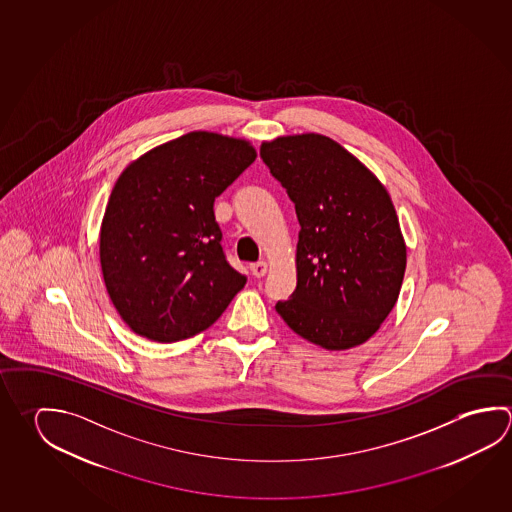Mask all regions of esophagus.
Segmentation results:
<instances>
[{"label": "esophagus", "mask_w": 512, "mask_h": 512, "mask_svg": "<svg viewBox=\"0 0 512 512\" xmlns=\"http://www.w3.org/2000/svg\"><path fill=\"white\" fill-rule=\"evenodd\" d=\"M250 271H252L253 277H264L266 271H268V264L266 262H253L252 266H250Z\"/></svg>", "instance_id": "obj_1"}]
</instances>
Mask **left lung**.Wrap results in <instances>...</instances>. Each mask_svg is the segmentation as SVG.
I'll use <instances>...</instances> for the list:
<instances>
[{
    "label": "left lung",
    "instance_id": "1",
    "mask_svg": "<svg viewBox=\"0 0 512 512\" xmlns=\"http://www.w3.org/2000/svg\"><path fill=\"white\" fill-rule=\"evenodd\" d=\"M260 158L295 203L300 223L296 289L275 309L327 350L361 345L394 309L406 246L385 187L322 135L282 136Z\"/></svg>",
    "mask_w": 512,
    "mask_h": 512
}]
</instances>
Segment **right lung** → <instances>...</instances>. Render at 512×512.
Returning <instances> with one entry per match:
<instances>
[{"label": "right lung", "mask_w": 512, "mask_h": 512, "mask_svg": "<svg viewBox=\"0 0 512 512\" xmlns=\"http://www.w3.org/2000/svg\"><path fill=\"white\" fill-rule=\"evenodd\" d=\"M257 158L252 145L196 131L120 174L100 228L109 298L140 336L171 343L205 331L246 277L230 266L214 201Z\"/></svg>", "instance_id": "right-lung-1"}]
</instances>
